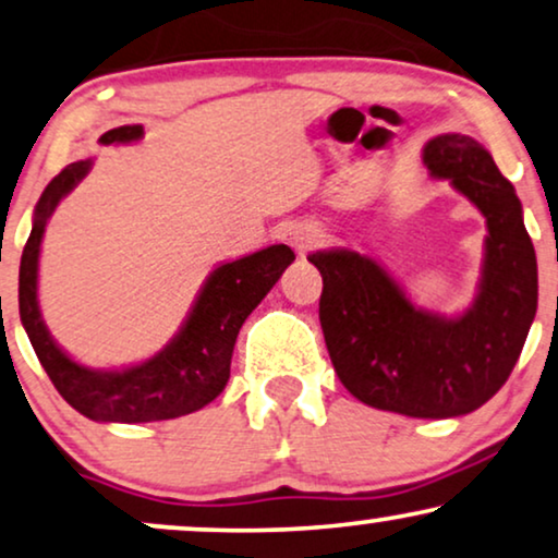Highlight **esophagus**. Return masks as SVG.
<instances>
[{
	"instance_id": "obj_1",
	"label": "esophagus",
	"mask_w": 558,
	"mask_h": 558,
	"mask_svg": "<svg viewBox=\"0 0 558 558\" xmlns=\"http://www.w3.org/2000/svg\"><path fill=\"white\" fill-rule=\"evenodd\" d=\"M289 238H292V245L296 251L305 253L323 241L325 230L320 226H315V222H296V226L289 230Z\"/></svg>"
}]
</instances>
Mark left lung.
<instances>
[{"instance_id": "1", "label": "left lung", "mask_w": 558, "mask_h": 558, "mask_svg": "<svg viewBox=\"0 0 558 558\" xmlns=\"http://www.w3.org/2000/svg\"><path fill=\"white\" fill-rule=\"evenodd\" d=\"M423 161L487 220L480 294L464 315L415 307L356 251H317L307 262L323 277L320 325L343 387L368 408L440 421L482 408L508 381L538 307V266L518 194L489 150L446 133L428 141Z\"/></svg>"}]
</instances>
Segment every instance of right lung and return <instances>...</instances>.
Returning <instances> with one entry per match:
<instances>
[{"instance_id": "1", "label": "right lung", "mask_w": 558, "mask_h": 558, "mask_svg": "<svg viewBox=\"0 0 558 558\" xmlns=\"http://www.w3.org/2000/svg\"><path fill=\"white\" fill-rule=\"evenodd\" d=\"M141 135L143 125H122L107 130L99 143H130ZM89 166L92 161L69 163L50 179L35 205L33 230L20 258V320L58 395L89 421L150 423L190 415L226 389L238 330L294 262V251L279 243L217 266L184 328L161 353L122 372H94L58 349L38 307V256L46 222Z\"/></svg>"}]
</instances>
